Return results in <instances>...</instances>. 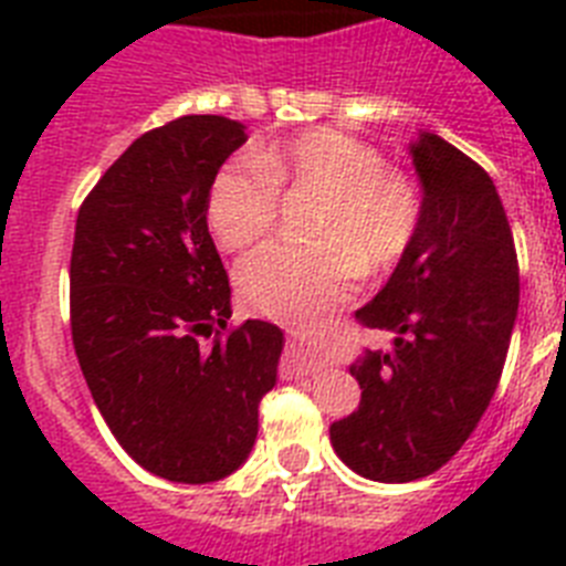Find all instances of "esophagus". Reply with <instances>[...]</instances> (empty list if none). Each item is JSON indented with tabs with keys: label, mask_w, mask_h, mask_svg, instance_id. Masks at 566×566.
I'll return each instance as SVG.
<instances>
[{
	"label": "esophagus",
	"mask_w": 566,
	"mask_h": 566,
	"mask_svg": "<svg viewBox=\"0 0 566 566\" xmlns=\"http://www.w3.org/2000/svg\"><path fill=\"white\" fill-rule=\"evenodd\" d=\"M317 368H319L317 359L306 357L300 348H292V352L286 354V359H283V371L286 374H312L317 371Z\"/></svg>",
	"instance_id": "1"
}]
</instances>
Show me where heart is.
<instances>
[{
	"label": "heart",
	"instance_id": "obj_1",
	"mask_svg": "<svg viewBox=\"0 0 566 566\" xmlns=\"http://www.w3.org/2000/svg\"><path fill=\"white\" fill-rule=\"evenodd\" d=\"M277 189H314L319 203L312 243H266L238 263V292L249 306L283 319H314L365 272L394 266L417 238L422 195L371 144L339 129H308L289 142L258 144L249 158L212 178L207 221L223 249L263 238L277 218Z\"/></svg>",
	"mask_w": 566,
	"mask_h": 566
}]
</instances>
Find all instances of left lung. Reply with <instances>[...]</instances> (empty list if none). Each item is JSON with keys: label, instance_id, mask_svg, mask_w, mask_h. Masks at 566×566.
Wrapping results in <instances>:
<instances>
[{"label": "left lung", "instance_id": "8db88e82", "mask_svg": "<svg viewBox=\"0 0 566 566\" xmlns=\"http://www.w3.org/2000/svg\"><path fill=\"white\" fill-rule=\"evenodd\" d=\"M408 149L422 221L388 283L357 308L363 326L394 334V348L354 359L363 399L328 431L354 473L388 484L428 476L468 442L518 314L516 243L490 175L433 133Z\"/></svg>", "mask_w": 566, "mask_h": 566}]
</instances>
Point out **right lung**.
<instances>
[{"instance_id":"right-lung-1","label":"right lung","mask_w":566,"mask_h":566,"mask_svg":"<svg viewBox=\"0 0 566 566\" xmlns=\"http://www.w3.org/2000/svg\"><path fill=\"white\" fill-rule=\"evenodd\" d=\"M247 127L181 115L135 138L84 198L70 258L73 345L104 422L155 476L207 484L247 462L283 332L232 317L209 187Z\"/></svg>"}]
</instances>
